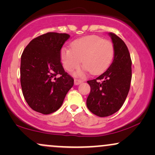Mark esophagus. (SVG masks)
<instances>
[{"instance_id":"1","label":"esophagus","mask_w":155,"mask_h":155,"mask_svg":"<svg viewBox=\"0 0 155 155\" xmlns=\"http://www.w3.org/2000/svg\"><path fill=\"white\" fill-rule=\"evenodd\" d=\"M81 82H82V81H81V80H80V79H74V84L75 85H79V84H81Z\"/></svg>"}]
</instances>
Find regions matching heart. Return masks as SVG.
<instances>
[{"label": "heart", "mask_w": 155, "mask_h": 155, "mask_svg": "<svg viewBox=\"0 0 155 155\" xmlns=\"http://www.w3.org/2000/svg\"><path fill=\"white\" fill-rule=\"evenodd\" d=\"M71 49L63 47L60 52L62 64L68 71L77 68L81 59L84 70L93 74H101L108 68L114 57L111 42L97 35H87L73 41Z\"/></svg>", "instance_id": "heart-1"}]
</instances>
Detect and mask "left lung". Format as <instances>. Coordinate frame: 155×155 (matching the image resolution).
Segmentation results:
<instances>
[{
    "label": "left lung",
    "instance_id": "8db88e82",
    "mask_svg": "<svg viewBox=\"0 0 155 155\" xmlns=\"http://www.w3.org/2000/svg\"><path fill=\"white\" fill-rule=\"evenodd\" d=\"M108 35L114 46L113 62L104 74L87 81L90 92L87 106L101 117L110 116L120 109L128 94L132 78V62L127 46L114 33Z\"/></svg>",
    "mask_w": 155,
    "mask_h": 155
}]
</instances>
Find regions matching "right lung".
Segmentation results:
<instances>
[{"mask_svg":"<svg viewBox=\"0 0 155 155\" xmlns=\"http://www.w3.org/2000/svg\"><path fill=\"white\" fill-rule=\"evenodd\" d=\"M69 38L66 33H45L33 39L21 57L23 95L32 109L43 114L59 109L74 85V79L65 72L60 57ZM57 75L61 76L57 78Z\"/></svg>","mask_w":155,"mask_h":155,"instance_id":"1","label":"right lung"}]
</instances>
